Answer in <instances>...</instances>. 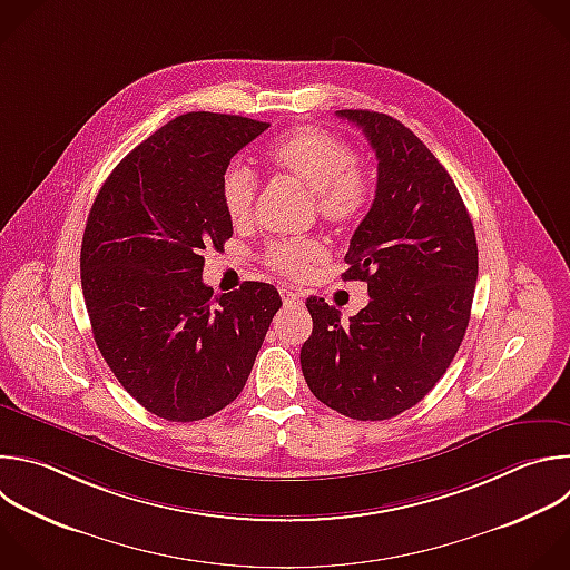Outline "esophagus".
<instances>
[{
  "instance_id": "34e87169",
  "label": "esophagus",
  "mask_w": 570,
  "mask_h": 570,
  "mask_svg": "<svg viewBox=\"0 0 570 570\" xmlns=\"http://www.w3.org/2000/svg\"><path fill=\"white\" fill-rule=\"evenodd\" d=\"M282 299H284V306H299L302 304V297L297 293H293L291 288H282Z\"/></svg>"
}]
</instances>
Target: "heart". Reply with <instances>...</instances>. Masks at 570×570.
<instances>
[{"label": "heart", "instance_id": "obj_1", "mask_svg": "<svg viewBox=\"0 0 570 570\" xmlns=\"http://www.w3.org/2000/svg\"><path fill=\"white\" fill-rule=\"evenodd\" d=\"M266 158L277 174L308 189L317 215L333 226H353L371 204L368 171L346 140L324 129L295 127L268 147ZM219 197L228 219L246 226L257 199L255 171L239 160L228 163L219 178ZM324 255L326 248L317 239H282L268 244L264 259L286 277H302Z\"/></svg>", "mask_w": 570, "mask_h": 570}]
</instances>
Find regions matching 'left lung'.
I'll return each mask as SVG.
<instances>
[{"mask_svg": "<svg viewBox=\"0 0 570 570\" xmlns=\"http://www.w3.org/2000/svg\"><path fill=\"white\" fill-rule=\"evenodd\" d=\"M377 158L371 210L351 237L342 279L366 282L368 304L340 320L308 297L313 333L299 362L326 407L355 421H387L421 403L454 360L474 299L479 250L459 189L401 120L342 109Z\"/></svg>", "mask_w": 570, "mask_h": 570, "instance_id": "8db88e82", "label": "left lung"}]
</instances>
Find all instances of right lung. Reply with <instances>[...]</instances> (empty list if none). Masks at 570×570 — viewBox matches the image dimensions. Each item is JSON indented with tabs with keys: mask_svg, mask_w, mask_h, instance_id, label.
I'll list each match as a JSON object with an SVG mask.
<instances>
[{
	"mask_svg": "<svg viewBox=\"0 0 570 570\" xmlns=\"http://www.w3.org/2000/svg\"><path fill=\"white\" fill-rule=\"evenodd\" d=\"M268 122L189 111L134 147L91 206L82 295L94 340L125 392L171 423L208 419L244 390L282 297L244 282L213 293L204 250L233 237L219 178Z\"/></svg>",
	"mask_w": 570,
	"mask_h": 570,
	"instance_id": "add662e5",
	"label": "right lung"
}]
</instances>
